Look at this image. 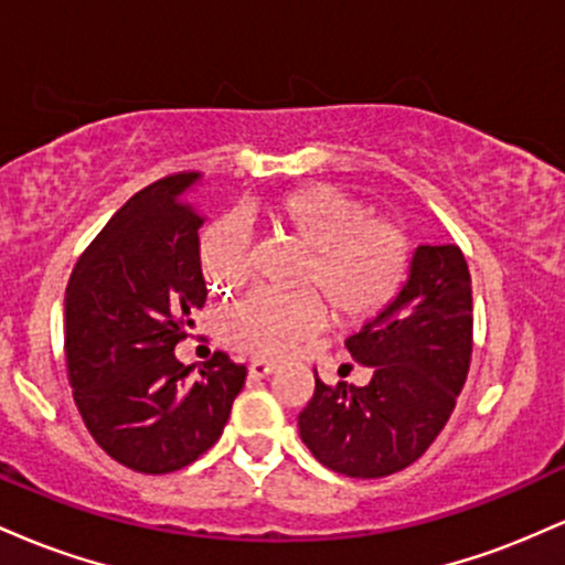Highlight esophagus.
<instances>
[{
	"mask_svg": "<svg viewBox=\"0 0 565 565\" xmlns=\"http://www.w3.org/2000/svg\"><path fill=\"white\" fill-rule=\"evenodd\" d=\"M276 372V364H270V361H263V359H255L249 364V377L255 380H263V377H270V374Z\"/></svg>",
	"mask_w": 565,
	"mask_h": 565,
	"instance_id": "esophagus-1",
	"label": "esophagus"
}]
</instances>
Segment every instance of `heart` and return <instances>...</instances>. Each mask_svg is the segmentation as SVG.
<instances>
[{"label":"heart","instance_id":"heart-1","mask_svg":"<svg viewBox=\"0 0 565 565\" xmlns=\"http://www.w3.org/2000/svg\"><path fill=\"white\" fill-rule=\"evenodd\" d=\"M265 220L305 257L295 281L305 289H255L220 313L225 345L255 359H284L327 323V297L334 313L361 321L395 300L408 276L412 249L393 220L369 217L361 199L334 185H308L265 204ZM201 274L210 289L231 291L246 278V236L233 220H217L199 246ZM313 286V290H308Z\"/></svg>","mask_w":565,"mask_h":565}]
</instances>
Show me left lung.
Instances as JSON below:
<instances>
[{
	"label": "left lung",
	"instance_id": "1",
	"mask_svg": "<svg viewBox=\"0 0 565 565\" xmlns=\"http://www.w3.org/2000/svg\"><path fill=\"white\" fill-rule=\"evenodd\" d=\"M345 348L364 387L323 385L302 408V444L329 470L382 478L408 468L449 423L472 353L470 270L459 246H417L395 300Z\"/></svg>",
	"mask_w": 565,
	"mask_h": 565
}]
</instances>
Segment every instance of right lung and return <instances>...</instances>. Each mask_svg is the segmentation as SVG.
<instances>
[{
    "label": "right lung",
    "instance_id": "1",
    "mask_svg": "<svg viewBox=\"0 0 565 565\" xmlns=\"http://www.w3.org/2000/svg\"><path fill=\"white\" fill-rule=\"evenodd\" d=\"M196 172L142 188L108 220L66 289V361L103 451L148 476L196 462L231 417L246 369L215 353L191 380L174 345L206 300Z\"/></svg>",
    "mask_w": 565,
    "mask_h": 565
}]
</instances>
